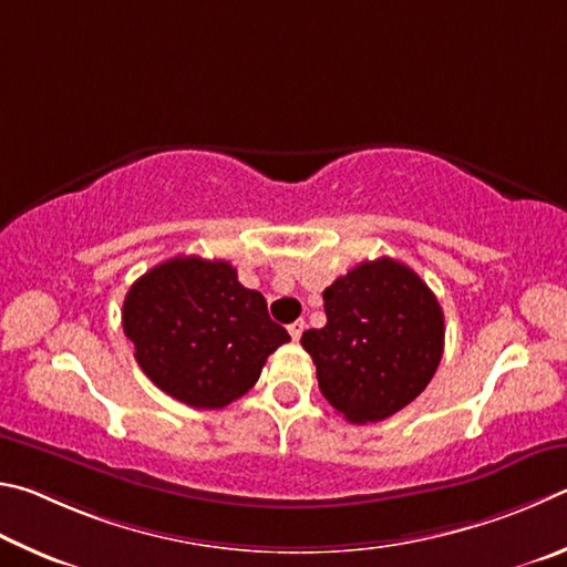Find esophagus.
<instances>
[{
	"instance_id": "34e87169",
	"label": "esophagus",
	"mask_w": 567,
	"mask_h": 567,
	"mask_svg": "<svg viewBox=\"0 0 567 567\" xmlns=\"http://www.w3.org/2000/svg\"><path fill=\"white\" fill-rule=\"evenodd\" d=\"M303 329H306V321H303V319H301V321H293V323L289 326L291 339H293V341H299V339H301V333H303Z\"/></svg>"
}]
</instances>
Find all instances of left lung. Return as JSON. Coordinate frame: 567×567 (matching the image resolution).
<instances>
[{"label":"left lung","mask_w":567,"mask_h":567,"mask_svg":"<svg viewBox=\"0 0 567 567\" xmlns=\"http://www.w3.org/2000/svg\"><path fill=\"white\" fill-rule=\"evenodd\" d=\"M326 326L301 346L323 399L351 423L405 409L431 383L443 355V311L421 276L389 256L363 261L323 291Z\"/></svg>","instance_id":"left-lung-1"}]
</instances>
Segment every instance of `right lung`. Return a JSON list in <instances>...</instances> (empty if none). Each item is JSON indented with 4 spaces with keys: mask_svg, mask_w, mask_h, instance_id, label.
Here are the masks:
<instances>
[{
    "mask_svg": "<svg viewBox=\"0 0 567 567\" xmlns=\"http://www.w3.org/2000/svg\"><path fill=\"white\" fill-rule=\"evenodd\" d=\"M122 326L148 381L192 409L241 399L268 355L291 341L231 264L202 256L168 258L136 278Z\"/></svg>",
    "mask_w": 567,
    "mask_h": 567,
    "instance_id": "1",
    "label": "right lung"
}]
</instances>
